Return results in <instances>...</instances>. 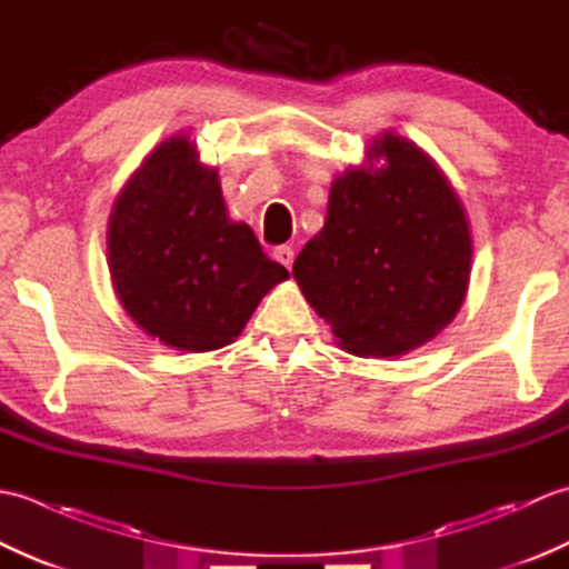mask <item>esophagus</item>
Wrapping results in <instances>:
<instances>
[{
  "label": "esophagus",
  "mask_w": 569,
  "mask_h": 569,
  "mask_svg": "<svg viewBox=\"0 0 569 569\" xmlns=\"http://www.w3.org/2000/svg\"><path fill=\"white\" fill-rule=\"evenodd\" d=\"M273 259L276 261H281L286 269H291V263H293V247H276L273 249Z\"/></svg>",
  "instance_id": "1"
}]
</instances>
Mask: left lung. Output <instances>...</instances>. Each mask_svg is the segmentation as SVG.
Returning <instances> with one entry per match:
<instances>
[{
	"label": "left lung",
	"mask_w": 569,
	"mask_h": 569,
	"mask_svg": "<svg viewBox=\"0 0 569 569\" xmlns=\"http://www.w3.org/2000/svg\"><path fill=\"white\" fill-rule=\"evenodd\" d=\"M332 183L328 220L293 263L308 303L357 357H401L462 306L471 237L462 202L428 153L383 131Z\"/></svg>",
	"instance_id": "left-lung-1"
}]
</instances>
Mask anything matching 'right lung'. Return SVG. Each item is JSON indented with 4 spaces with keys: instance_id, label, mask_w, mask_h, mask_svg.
<instances>
[{
    "instance_id": "obj_1",
    "label": "right lung",
    "mask_w": 569,
    "mask_h": 569,
    "mask_svg": "<svg viewBox=\"0 0 569 569\" xmlns=\"http://www.w3.org/2000/svg\"><path fill=\"white\" fill-rule=\"evenodd\" d=\"M107 257L129 318L180 352L234 342L261 298L288 278L249 224L229 220L217 171L186 137L163 141L124 186Z\"/></svg>"
}]
</instances>
